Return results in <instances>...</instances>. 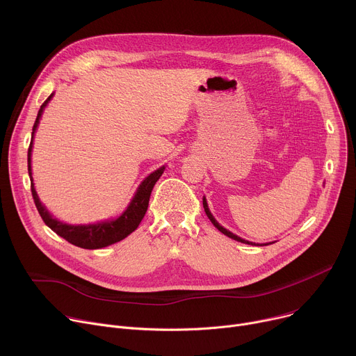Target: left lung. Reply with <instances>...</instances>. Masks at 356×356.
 <instances>
[{"label": "left lung", "mask_w": 356, "mask_h": 356, "mask_svg": "<svg viewBox=\"0 0 356 356\" xmlns=\"http://www.w3.org/2000/svg\"><path fill=\"white\" fill-rule=\"evenodd\" d=\"M202 207H204V211H206V214H207V217L210 218V221L213 222V225L218 229V231H221L224 235H227V236H229V238H232V239H235V241H238V242H242V243H248V245H257V243H253V242H249V241H245V239H242V238H239V236H236L235 234H232V232H229L228 229H225L224 227H221L216 220H214V217H213V214L210 213V210H209V206H207V201H206V198H202ZM265 245H269V243H265Z\"/></svg>", "instance_id": "1"}]
</instances>
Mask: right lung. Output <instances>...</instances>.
<instances>
[{"instance_id":"right-lung-1","label":"right lung","mask_w":356,"mask_h":356,"mask_svg":"<svg viewBox=\"0 0 356 356\" xmlns=\"http://www.w3.org/2000/svg\"><path fill=\"white\" fill-rule=\"evenodd\" d=\"M50 97H52V95H49L44 103L40 106V110L38 113L36 121H35L33 128H32L33 132H32V139H31V145H29V149H28V172H29V176H31V191H32L35 206H36L43 222L50 229L55 231L58 235L65 238L67 242H70V243H73L79 248L99 249V248L113 245L115 242H120L121 239L128 236L131 232H134L138 228V225L140 224V221L145 217V213L147 210L149 197H150L152 188H154L155 183L162 176L165 168L162 166L161 169L155 170L154 173H150L142 181V184L139 186L135 197L132 198L131 204L128 206L125 213L114 221L92 224V225H67V224H63V222L52 218V216L47 213V210L42 206V202L39 201V197H38V194L35 191V187H33V183H32V172H31V152H32L33 134H35V129L39 124V118L42 115V111H43L44 106L47 104V101L50 99Z\"/></svg>"}]
</instances>
